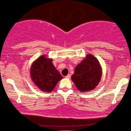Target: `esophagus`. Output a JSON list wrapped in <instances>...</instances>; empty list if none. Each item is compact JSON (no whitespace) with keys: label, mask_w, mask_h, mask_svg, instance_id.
Masks as SVG:
<instances>
[{"label":"esophagus","mask_w":131,"mask_h":131,"mask_svg":"<svg viewBox=\"0 0 131 131\" xmlns=\"http://www.w3.org/2000/svg\"><path fill=\"white\" fill-rule=\"evenodd\" d=\"M70 77H71V75H70V74H68L67 76H66V79H70Z\"/></svg>","instance_id":"34e87169"}]
</instances>
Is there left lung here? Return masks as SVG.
Instances as JSON below:
<instances>
[{"label":"left lung","instance_id":"8db88e82","mask_svg":"<svg viewBox=\"0 0 131 131\" xmlns=\"http://www.w3.org/2000/svg\"><path fill=\"white\" fill-rule=\"evenodd\" d=\"M102 69L98 59L89 54L75 68L72 80L79 91L83 93L93 90L100 82Z\"/></svg>","mask_w":131,"mask_h":131}]
</instances>
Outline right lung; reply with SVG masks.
Here are the masks:
<instances>
[{
	"label": "right lung",
	"mask_w": 131,
	"mask_h": 131,
	"mask_svg": "<svg viewBox=\"0 0 131 131\" xmlns=\"http://www.w3.org/2000/svg\"><path fill=\"white\" fill-rule=\"evenodd\" d=\"M52 62V59L41 56L33 62L30 69L32 81L39 90L47 93L52 92L63 78Z\"/></svg>",
	"instance_id": "1"
}]
</instances>
